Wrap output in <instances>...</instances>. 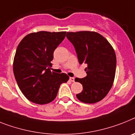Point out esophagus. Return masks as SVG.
Here are the masks:
<instances>
[{"mask_svg": "<svg viewBox=\"0 0 135 135\" xmlns=\"http://www.w3.org/2000/svg\"><path fill=\"white\" fill-rule=\"evenodd\" d=\"M69 80H70V81H72V82H74L75 81V78H69Z\"/></svg>", "mask_w": 135, "mask_h": 135, "instance_id": "obj_1", "label": "esophagus"}]
</instances>
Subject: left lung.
Listing matches in <instances>:
<instances>
[{"instance_id": "1", "label": "left lung", "mask_w": 135, "mask_h": 135, "mask_svg": "<svg viewBox=\"0 0 135 135\" xmlns=\"http://www.w3.org/2000/svg\"><path fill=\"white\" fill-rule=\"evenodd\" d=\"M66 38L74 46L79 63L87 66L86 77L75 79L83 86L77 98L86 104L98 102L113 86L117 64L115 51L108 40L97 32H67Z\"/></svg>"}]
</instances>
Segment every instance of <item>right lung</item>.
Returning <instances> with one entry per match:
<instances>
[{
	"label": "right lung",
	"mask_w": 135,
	"mask_h": 135,
	"mask_svg": "<svg viewBox=\"0 0 135 135\" xmlns=\"http://www.w3.org/2000/svg\"><path fill=\"white\" fill-rule=\"evenodd\" d=\"M66 36V31H39L26 36L19 43L13 60V74L19 89L27 99L38 104L54 100L65 73L51 72L49 66L54 52Z\"/></svg>",
	"instance_id": "1"
}]
</instances>
